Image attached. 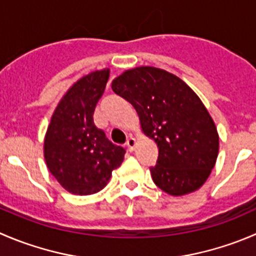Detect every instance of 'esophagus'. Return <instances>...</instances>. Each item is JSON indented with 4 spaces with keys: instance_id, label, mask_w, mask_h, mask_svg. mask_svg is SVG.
<instances>
[{
    "instance_id": "esophagus-1",
    "label": "esophagus",
    "mask_w": 256,
    "mask_h": 256,
    "mask_svg": "<svg viewBox=\"0 0 256 256\" xmlns=\"http://www.w3.org/2000/svg\"><path fill=\"white\" fill-rule=\"evenodd\" d=\"M126 146H128V151H134L135 150L136 146V140L134 138H130L128 141H126Z\"/></svg>"
}]
</instances>
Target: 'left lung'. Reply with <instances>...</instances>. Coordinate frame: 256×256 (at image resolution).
Here are the masks:
<instances>
[{
  "label": "left lung",
  "instance_id": "1",
  "mask_svg": "<svg viewBox=\"0 0 256 256\" xmlns=\"http://www.w3.org/2000/svg\"><path fill=\"white\" fill-rule=\"evenodd\" d=\"M111 88L135 108L142 131L158 145L154 182L174 196L198 190L215 165L219 135L196 94L178 76L150 66L125 71Z\"/></svg>",
  "mask_w": 256,
  "mask_h": 256
}]
</instances>
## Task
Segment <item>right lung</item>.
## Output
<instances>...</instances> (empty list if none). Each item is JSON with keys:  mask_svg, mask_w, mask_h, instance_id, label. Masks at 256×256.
<instances>
[{"mask_svg": "<svg viewBox=\"0 0 256 256\" xmlns=\"http://www.w3.org/2000/svg\"><path fill=\"white\" fill-rule=\"evenodd\" d=\"M108 70L95 71L78 81L57 105L44 138V160L54 178L68 192L95 194L121 165L125 148L115 145L94 124Z\"/></svg>", "mask_w": 256, "mask_h": 256, "instance_id": "add662e5", "label": "right lung"}]
</instances>
